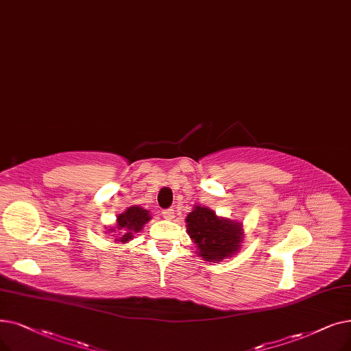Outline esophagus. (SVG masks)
I'll return each instance as SVG.
<instances>
[{"label": "esophagus", "instance_id": "1", "mask_svg": "<svg viewBox=\"0 0 351 351\" xmlns=\"http://www.w3.org/2000/svg\"><path fill=\"white\" fill-rule=\"evenodd\" d=\"M162 215H163V218L167 219V221H173L175 212H173V209H166V210L162 212Z\"/></svg>", "mask_w": 351, "mask_h": 351}]
</instances>
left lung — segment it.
Masks as SVG:
<instances>
[{
  "instance_id": "obj_1",
  "label": "left lung",
  "mask_w": 351,
  "mask_h": 351,
  "mask_svg": "<svg viewBox=\"0 0 351 351\" xmlns=\"http://www.w3.org/2000/svg\"><path fill=\"white\" fill-rule=\"evenodd\" d=\"M186 232L201 260L222 263L239 252L243 238V225L237 219L218 217L208 206L195 205L185 219Z\"/></svg>"
}]
</instances>
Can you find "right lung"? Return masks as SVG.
Masks as SVG:
<instances>
[{"label": "right lung", "mask_w": 351, "mask_h": 351, "mask_svg": "<svg viewBox=\"0 0 351 351\" xmlns=\"http://www.w3.org/2000/svg\"><path fill=\"white\" fill-rule=\"evenodd\" d=\"M152 219L150 210L133 205L126 208L121 213H119L116 218L114 226H106L104 234H110L114 242L128 243L133 239L136 232H141L142 228Z\"/></svg>", "instance_id": "add662e5"}]
</instances>
